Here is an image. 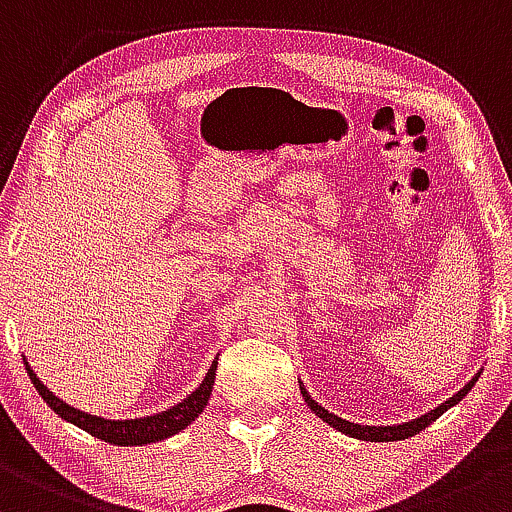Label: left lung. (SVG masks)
<instances>
[{
  "mask_svg": "<svg viewBox=\"0 0 512 512\" xmlns=\"http://www.w3.org/2000/svg\"><path fill=\"white\" fill-rule=\"evenodd\" d=\"M479 375H481V372H476L472 380L464 384V387L459 389L457 394H452L450 399L442 401V404L435 406L433 411L423 413V416H418V418H411V421H406V423H396V426H360V423H350V421H346V418H338L336 413H329V409H324V406H321L319 401H314L312 396H309L307 389H304L302 382H300V392H302V396H304V401H307L309 409L317 413L321 421L329 423L331 428L341 430V433L350 435V438L370 440V442H396V440L413 438V435H416V433H421V430H426V428L430 426V423H433L435 418H440L442 413H445L447 409H452V406L459 404V401H462L464 396L469 394V389L474 387L476 380H479Z\"/></svg>",
  "mask_w": 512,
  "mask_h": 512,
  "instance_id": "obj_1",
  "label": "left lung"
}]
</instances>
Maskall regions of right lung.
<instances>
[{"label":"right lung","mask_w":512,"mask_h":512,"mask_svg":"<svg viewBox=\"0 0 512 512\" xmlns=\"http://www.w3.org/2000/svg\"><path fill=\"white\" fill-rule=\"evenodd\" d=\"M24 365L28 377H31L33 387L38 389V394L43 396L45 404L53 409L57 416L65 418L67 423L72 426L86 430L89 435L99 438L103 442H111V445H149V442H159L171 438V435L181 433L183 428H188L200 413L205 411L208 406L210 394H212V384H215V370H217V358L212 360L208 375L203 377V382L195 387V392H191L186 399L179 401V404L169 406L166 411L152 413V416H142V418H125V421H111V418H101V416H91V413L74 409V406L62 401L60 396H55L45 387L43 382L38 380V375L33 372V367L28 365L26 355H24Z\"/></svg>","instance_id":"right-lung-1"}]
</instances>
